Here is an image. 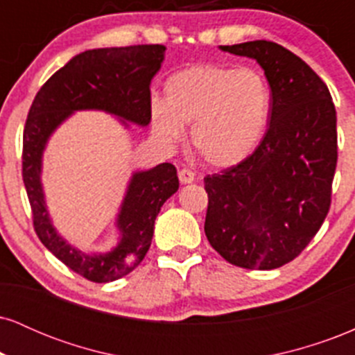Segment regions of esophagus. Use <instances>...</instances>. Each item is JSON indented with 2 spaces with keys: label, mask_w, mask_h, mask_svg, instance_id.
Wrapping results in <instances>:
<instances>
[{
  "label": "esophagus",
  "mask_w": 355,
  "mask_h": 355,
  "mask_svg": "<svg viewBox=\"0 0 355 355\" xmlns=\"http://www.w3.org/2000/svg\"><path fill=\"white\" fill-rule=\"evenodd\" d=\"M178 178H180L182 183H191L195 180V173L190 168H182L178 172Z\"/></svg>",
  "instance_id": "obj_1"
}]
</instances>
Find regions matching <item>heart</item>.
Segmentation results:
<instances>
[{
    "label": "heart",
    "instance_id": "heart-1",
    "mask_svg": "<svg viewBox=\"0 0 355 355\" xmlns=\"http://www.w3.org/2000/svg\"><path fill=\"white\" fill-rule=\"evenodd\" d=\"M270 108V87L257 70L195 64L166 80L164 101H152L150 120L153 133L166 145L180 141L183 126L191 125L195 152L209 165L225 168L254 152Z\"/></svg>",
    "mask_w": 355,
    "mask_h": 355
}]
</instances>
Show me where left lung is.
Returning <instances> with one entry per match:
<instances>
[{"instance_id": "8db88e82", "label": "left lung", "mask_w": 355, "mask_h": 355, "mask_svg": "<svg viewBox=\"0 0 355 355\" xmlns=\"http://www.w3.org/2000/svg\"><path fill=\"white\" fill-rule=\"evenodd\" d=\"M220 50L254 58L263 68L272 108L255 152L203 178L205 235L227 262L272 270L300 255L331 209L336 107L320 76L280 44L257 40Z\"/></svg>"}]
</instances>
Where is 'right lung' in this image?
Listing matches in <instances>:
<instances>
[{"mask_svg":"<svg viewBox=\"0 0 355 355\" xmlns=\"http://www.w3.org/2000/svg\"><path fill=\"white\" fill-rule=\"evenodd\" d=\"M164 44L98 48L76 55L36 93L23 132V182L38 239L73 272L96 284L130 274L144 260L162 205L178 190L177 168L160 164L133 173L118 214L121 239L107 254L87 255L56 234L42 189V157L48 138L78 110H103L137 125L150 123V83L160 70Z\"/></svg>","mask_w":355,"mask_h":355,"instance_id":"add662e5","label":"right lung"}]
</instances>
